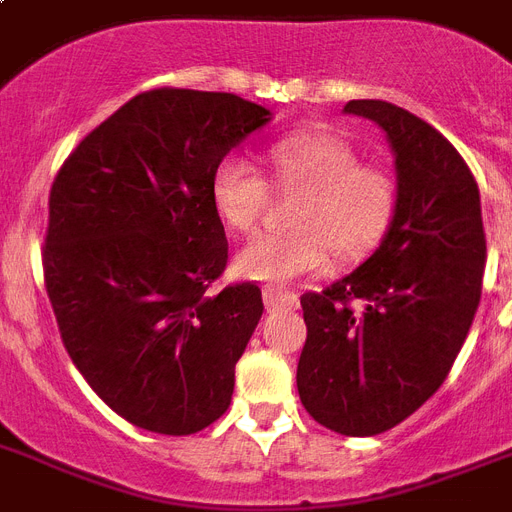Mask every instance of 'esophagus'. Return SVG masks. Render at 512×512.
<instances>
[{"label": "esophagus", "instance_id": "esophagus-1", "mask_svg": "<svg viewBox=\"0 0 512 512\" xmlns=\"http://www.w3.org/2000/svg\"><path fill=\"white\" fill-rule=\"evenodd\" d=\"M263 300H265V305L271 308V311H279V308H287V311H292V308H297V305H300V300H297L295 292H284V289H273V287L265 289Z\"/></svg>", "mask_w": 512, "mask_h": 512}]
</instances>
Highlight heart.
Here are the masks:
<instances>
[{"label":"heart","mask_w":512,"mask_h":512,"mask_svg":"<svg viewBox=\"0 0 512 512\" xmlns=\"http://www.w3.org/2000/svg\"><path fill=\"white\" fill-rule=\"evenodd\" d=\"M276 183L303 191L295 233H260L236 255V273L287 284L327 271L332 250L345 263L366 257L388 233L398 188L388 167L358 162V151L332 132H292L268 148ZM212 201L231 231H252L268 204L265 177L244 159L225 156L212 175Z\"/></svg>","instance_id":"heart-1"}]
</instances>
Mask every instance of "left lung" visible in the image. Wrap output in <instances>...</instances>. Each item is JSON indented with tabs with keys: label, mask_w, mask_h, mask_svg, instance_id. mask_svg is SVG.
Segmentation results:
<instances>
[{
	"label": "left lung",
	"mask_w": 512,
	"mask_h": 512,
	"mask_svg": "<svg viewBox=\"0 0 512 512\" xmlns=\"http://www.w3.org/2000/svg\"><path fill=\"white\" fill-rule=\"evenodd\" d=\"M345 114L385 132L398 204L372 257L300 297L308 337L297 390L324 428L377 436L417 412L452 369L481 300L486 236L476 177L441 132L385 100H350Z\"/></svg>",
	"instance_id": "8db88e82"
}]
</instances>
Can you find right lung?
Wrapping results in <instances>:
<instances>
[{
  "instance_id": "add662e5",
  "label": "right lung",
  "mask_w": 512,
  "mask_h": 512,
  "mask_svg": "<svg viewBox=\"0 0 512 512\" xmlns=\"http://www.w3.org/2000/svg\"><path fill=\"white\" fill-rule=\"evenodd\" d=\"M271 111L231 92H140L95 127L50 191L44 284L68 356L132 425L191 436L223 417L263 316L228 263L212 175Z\"/></svg>"
}]
</instances>
